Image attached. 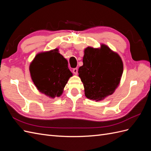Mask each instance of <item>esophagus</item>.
Instances as JSON below:
<instances>
[{
  "instance_id": "esophagus-1",
  "label": "esophagus",
  "mask_w": 151,
  "mask_h": 151,
  "mask_svg": "<svg viewBox=\"0 0 151 151\" xmlns=\"http://www.w3.org/2000/svg\"><path fill=\"white\" fill-rule=\"evenodd\" d=\"M77 72H78V68H73V73H74V74H77Z\"/></svg>"
}]
</instances>
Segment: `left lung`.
<instances>
[{"mask_svg": "<svg viewBox=\"0 0 151 151\" xmlns=\"http://www.w3.org/2000/svg\"><path fill=\"white\" fill-rule=\"evenodd\" d=\"M123 68L120 57L106 45L86 48L78 71L86 96L98 101L112 94L119 85Z\"/></svg>", "mask_w": 151, "mask_h": 151, "instance_id": "8db88e82", "label": "left lung"}]
</instances>
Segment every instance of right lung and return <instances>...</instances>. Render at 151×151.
<instances>
[{
	"label": "right lung",
	"instance_id": "add662e5",
	"mask_svg": "<svg viewBox=\"0 0 151 151\" xmlns=\"http://www.w3.org/2000/svg\"><path fill=\"white\" fill-rule=\"evenodd\" d=\"M29 71L37 89L52 98L60 96L72 76L67 60L58 49L36 55L30 64Z\"/></svg>",
	"mask_w": 151,
	"mask_h": 151
}]
</instances>
